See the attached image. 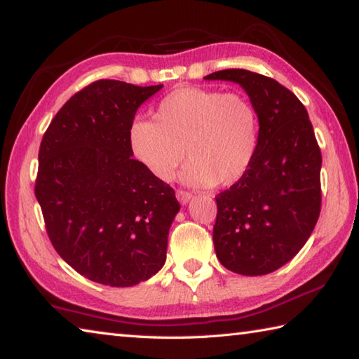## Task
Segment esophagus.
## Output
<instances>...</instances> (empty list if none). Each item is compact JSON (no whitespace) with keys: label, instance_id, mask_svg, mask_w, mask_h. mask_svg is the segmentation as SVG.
<instances>
[{"label":"esophagus","instance_id":"34e87169","mask_svg":"<svg viewBox=\"0 0 359 359\" xmlns=\"http://www.w3.org/2000/svg\"><path fill=\"white\" fill-rule=\"evenodd\" d=\"M177 198L180 200L181 205H187V203L192 200V194H189L186 191H177Z\"/></svg>","mask_w":359,"mask_h":359}]
</instances>
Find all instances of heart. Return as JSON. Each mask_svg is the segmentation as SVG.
<instances>
[{
  "label": "heart",
  "instance_id": "b5f03b06",
  "mask_svg": "<svg viewBox=\"0 0 359 359\" xmlns=\"http://www.w3.org/2000/svg\"><path fill=\"white\" fill-rule=\"evenodd\" d=\"M258 114L239 93L180 87L159 101L154 121L134 118L128 144L142 165L170 181L186 158L182 180L195 187H228L242 180L258 148Z\"/></svg>",
  "mask_w": 359,
  "mask_h": 359
}]
</instances>
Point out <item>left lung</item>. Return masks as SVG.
Returning <instances> with one entry per match:
<instances>
[{"label":"left lung","mask_w":359,"mask_h":359,"mask_svg":"<svg viewBox=\"0 0 359 359\" xmlns=\"http://www.w3.org/2000/svg\"><path fill=\"white\" fill-rule=\"evenodd\" d=\"M208 81L239 84L258 114V148L236 184L215 197V255L234 273L275 272L300 252L320 214L322 154L305 106L275 79L243 69Z\"/></svg>","instance_id":"obj_1"}]
</instances>
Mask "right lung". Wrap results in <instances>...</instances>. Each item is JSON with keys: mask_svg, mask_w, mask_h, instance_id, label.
I'll return each mask as SVG.
<instances>
[{"mask_svg": "<svg viewBox=\"0 0 359 359\" xmlns=\"http://www.w3.org/2000/svg\"><path fill=\"white\" fill-rule=\"evenodd\" d=\"M162 84L100 79L60 107L39 150L36 198L60 258L90 281L130 287L162 269L180 203L133 159L128 128Z\"/></svg>", "mask_w": 359, "mask_h": 359, "instance_id": "right-lung-1", "label": "right lung"}]
</instances>
